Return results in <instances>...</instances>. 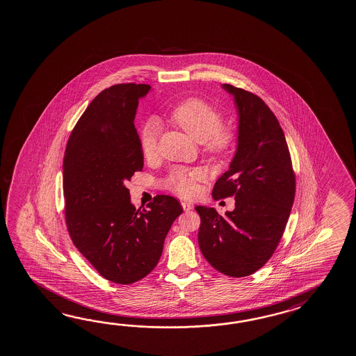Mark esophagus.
<instances>
[{
    "instance_id": "1",
    "label": "esophagus",
    "mask_w": 356,
    "mask_h": 356,
    "mask_svg": "<svg viewBox=\"0 0 356 356\" xmlns=\"http://www.w3.org/2000/svg\"><path fill=\"white\" fill-rule=\"evenodd\" d=\"M181 205H182L183 210H184V211H190V210L193 209V205L190 204V202H187V201H182V202H181Z\"/></svg>"
}]
</instances>
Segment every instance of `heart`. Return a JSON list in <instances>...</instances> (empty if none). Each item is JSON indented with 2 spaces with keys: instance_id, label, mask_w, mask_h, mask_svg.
<instances>
[{
  "instance_id": "b5f03b06",
  "label": "heart",
  "mask_w": 356,
  "mask_h": 356,
  "mask_svg": "<svg viewBox=\"0 0 356 356\" xmlns=\"http://www.w3.org/2000/svg\"><path fill=\"white\" fill-rule=\"evenodd\" d=\"M168 119L179 127L195 141L202 142V154L220 161L231 156L238 143V132L233 125L223 124V113L201 97H188L177 104ZM159 128L154 120H147L140 129V147L143 157L156 156ZM204 179L200 169L173 166L161 179V187L181 197H191L197 191V183Z\"/></svg>"
}]
</instances>
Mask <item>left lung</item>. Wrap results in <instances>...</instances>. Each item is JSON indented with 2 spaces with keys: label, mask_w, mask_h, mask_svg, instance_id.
Listing matches in <instances>:
<instances>
[{
  "label": "left lung",
  "mask_w": 356,
  "mask_h": 356,
  "mask_svg": "<svg viewBox=\"0 0 356 356\" xmlns=\"http://www.w3.org/2000/svg\"><path fill=\"white\" fill-rule=\"evenodd\" d=\"M224 88L240 111L238 147L231 168L216 181L213 199L234 197L225 215L196 207L199 245L209 264L233 278L257 272L278 248L295 200L296 177L289 146L273 111L252 92Z\"/></svg>",
  "instance_id": "8db88e82"
}]
</instances>
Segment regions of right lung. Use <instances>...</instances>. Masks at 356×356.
Wrapping results in <instances>:
<instances>
[{"label": "right lung", "mask_w": 356, "mask_h": 356, "mask_svg": "<svg viewBox=\"0 0 356 356\" xmlns=\"http://www.w3.org/2000/svg\"><path fill=\"white\" fill-rule=\"evenodd\" d=\"M149 91V84L120 83L99 92L70 133L64 156L69 236L99 275L118 284L152 272L183 213L179 201L166 195L154 197L147 210L131 204L127 183L143 168L133 122L138 99Z\"/></svg>", "instance_id": "right-lung-1"}]
</instances>
